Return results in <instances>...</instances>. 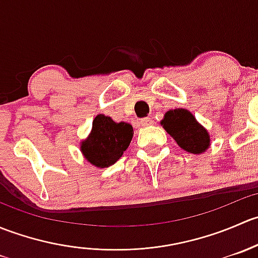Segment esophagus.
Instances as JSON below:
<instances>
[{
	"instance_id": "obj_1",
	"label": "esophagus",
	"mask_w": 258,
	"mask_h": 258,
	"mask_svg": "<svg viewBox=\"0 0 258 258\" xmlns=\"http://www.w3.org/2000/svg\"><path fill=\"white\" fill-rule=\"evenodd\" d=\"M140 123H141V126L147 127V126H152L153 121H152V119H151V118H148V117H145V118H141V121H140Z\"/></svg>"
}]
</instances>
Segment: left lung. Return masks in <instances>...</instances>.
<instances>
[{
  "mask_svg": "<svg viewBox=\"0 0 258 258\" xmlns=\"http://www.w3.org/2000/svg\"><path fill=\"white\" fill-rule=\"evenodd\" d=\"M161 126L187 152L201 155L210 147V134L188 110L175 108L167 111Z\"/></svg>",
  "mask_w": 258,
  "mask_h": 258,
  "instance_id": "obj_1",
  "label": "left lung"
}]
</instances>
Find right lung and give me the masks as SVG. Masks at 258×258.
<instances>
[{"label":"right lung","mask_w":258,"mask_h":258,"mask_svg":"<svg viewBox=\"0 0 258 258\" xmlns=\"http://www.w3.org/2000/svg\"><path fill=\"white\" fill-rule=\"evenodd\" d=\"M134 137V128L127 122H114L111 117L97 114L90 136L81 142V152L87 162L105 168L119 160Z\"/></svg>","instance_id":"right-lung-1"}]
</instances>
